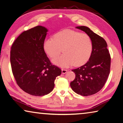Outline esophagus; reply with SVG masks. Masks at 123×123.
Wrapping results in <instances>:
<instances>
[{
	"mask_svg": "<svg viewBox=\"0 0 123 123\" xmlns=\"http://www.w3.org/2000/svg\"><path fill=\"white\" fill-rule=\"evenodd\" d=\"M68 72V70L65 69H62V73L63 74H65Z\"/></svg>",
	"mask_w": 123,
	"mask_h": 123,
	"instance_id": "1",
	"label": "esophagus"
}]
</instances>
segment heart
I'll return each instance as SVG.
<instances>
[{
	"instance_id": "b5f03b06",
	"label": "heart",
	"mask_w": 123,
	"mask_h": 123,
	"mask_svg": "<svg viewBox=\"0 0 123 123\" xmlns=\"http://www.w3.org/2000/svg\"><path fill=\"white\" fill-rule=\"evenodd\" d=\"M92 42L89 34L71 30L57 32L53 39L47 38L43 43L45 52L52 59L53 63L63 68L74 65L79 66L89 60L92 51Z\"/></svg>"
}]
</instances>
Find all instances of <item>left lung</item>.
Listing matches in <instances>:
<instances>
[{"label": "left lung", "mask_w": 123, "mask_h": 123, "mask_svg": "<svg viewBox=\"0 0 123 123\" xmlns=\"http://www.w3.org/2000/svg\"><path fill=\"white\" fill-rule=\"evenodd\" d=\"M78 29L89 34L92 42L91 55L86 63L72 70L76 78L70 83L73 91L83 96H91L99 91L104 86L110 74L111 57L104 39L90 30L81 26Z\"/></svg>", "instance_id": "1"}]
</instances>
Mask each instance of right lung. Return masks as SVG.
Here are the masks:
<instances>
[{"mask_svg":"<svg viewBox=\"0 0 123 123\" xmlns=\"http://www.w3.org/2000/svg\"><path fill=\"white\" fill-rule=\"evenodd\" d=\"M47 32L42 26L23 32L13 43L10 52L12 70L17 84L34 96L50 93L55 78L62 73L59 68L52 65L43 48Z\"/></svg>","mask_w":123,"mask_h":123,"instance_id":"add662e5","label":"right lung"}]
</instances>
